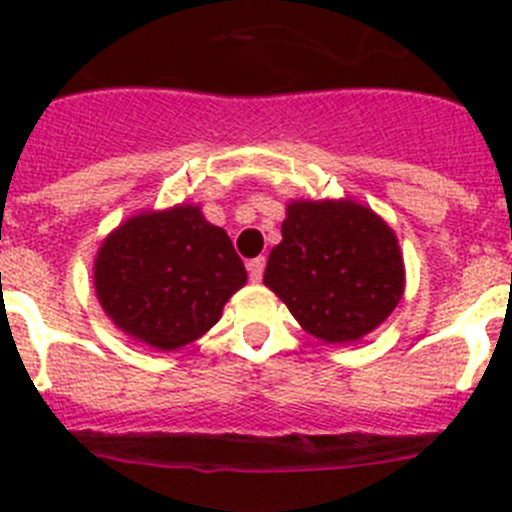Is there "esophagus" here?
Returning a JSON list of instances; mask_svg holds the SVG:
<instances>
[{
  "label": "esophagus",
  "instance_id": "1",
  "mask_svg": "<svg viewBox=\"0 0 512 512\" xmlns=\"http://www.w3.org/2000/svg\"><path fill=\"white\" fill-rule=\"evenodd\" d=\"M264 269H266L264 256H256V259L248 261V277H251V282L259 284L261 277H264Z\"/></svg>",
  "mask_w": 512,
  "mask_h": 512
}]
</instances>
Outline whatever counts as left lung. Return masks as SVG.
Masks as SVG:
<instances>
[{
  "label": "left lung",
  "mask_w": 512,
  "mask_h": 512,
  "mask_svg": "<svg viewBox=\"0 0 512 512\" xmlns=\"http://www.w3.org/2000/svg\"><path fill=\"white\" fill-rule=\"evenodd\" d=\"M264 284L302 330L325 343H354L390 318L405 292L397 235L354 200H292Z\"/></svg>",
  "instance_id": "1"
}]
</instances>
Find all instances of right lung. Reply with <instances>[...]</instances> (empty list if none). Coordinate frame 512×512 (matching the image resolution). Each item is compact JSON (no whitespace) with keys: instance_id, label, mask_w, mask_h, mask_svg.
<instances>
[{"instance_id":"1","label":"right lung","mask_w":512,"mask_h":512,"mask_svg":"<svg viewBox=\"0 0 512 512\" xmlns=\"http://www.w3.org/2000/svg\"><path fill=\"white\" fill-rule=\"evenodd\" d=\"M246 279L228 233L187 202L128 217L94 259V292L107 318L156 351L205 336Z\"/></svg>"}]
</instances>
